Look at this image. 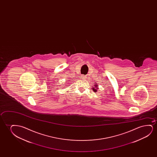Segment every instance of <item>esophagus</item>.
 <instances>
[{"mask_svg":"<svg viewBox=\"0 0 157 157\" xmlns=\"http://www.w3.org/2000/svg\"><path fill=\"white\" fill-rule=\"evenodd\" d=\"M82 77L83 78V79H85L86 78V76H84V75H82Z\"/></svg>","mask_w":157,"mask_h":157,"instance_id":"1","label":"esophagus"}]
</instances>
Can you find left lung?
Instances as JSON below:
<instances>
[{"instance_id": "8db88e82", "label": "left lung", "mask_w": 157, "mask_h": 157, "mask_svg": "<svg viewBox=\"0 0 157 157\" xmlns=\"http://www.w3.org/2000/svg\"><path fill=\"white\" fill-rule=\"evenodd\" d=\"M94 86H95V88H93V90H94V92H97V90L96 89V88H97V87H98V85H94ZM97 89H98V88H97Z\"/></svg>"}]
</instances>
